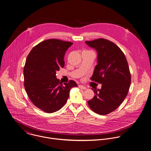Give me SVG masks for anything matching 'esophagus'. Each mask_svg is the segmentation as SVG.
I'll return each mask as SVG.
<instances>
[{
	"mask_svg": "<svg viewBox=\"0 0 151 151\" xmlns=\"http://www.w3.org/2000/svg\"><path fill=\"white\" fill-rule=\"evenodd\" d=\"M78 87H79L80 88L82 89H86V88L85 86H83V85H78Z\"/></svg>",
	"mask_w": 151,
	"mask_h": 151,
	"instance_id": "1",
	"label": "esophagus"
}]
</instances>
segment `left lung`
<instances>
[{
  "label": "left lung",
  "mask_w": 151,
  "mask_h": 151,
  "mask_svg": "<svg viewBox=\"0 0 151 151\" xmlns=\"http://www.w3.org/2000/svg\"><path fill=\"white\" fill-rule=\"evenodd\" d=\"M85 43L97 52V64L91 79L102 85L100 89L92 88L95 96L88 103L93 111L104 115L116 110L128 93L129 65L124 52L113 42L101 38Z\"/></svg>",
  "instance_id": "8db88e82"
}]
</instances>
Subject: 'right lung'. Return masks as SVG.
<instances>
[{
  "instance_id": "right-lung-1",
  "label": "right lung",
  "mask_w": 151,
  "mask_h": 151,
  "mask_svg": "<svg viewBox=\"0 0 151 151\" xmlns=\"http://www.w3.org/2000/svg\"><path fill=\"white\" fill-rule=\"evenodd\" d=\"M72 44L58 39L46 40L34 47L27 58L25 89L33 104L47 113L60 110L66 103L70 89L77 86L73 80L63 85L56 76V71L65 66V54Z\"/></svg>"
}]
</instances>
